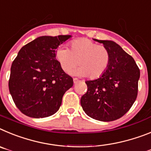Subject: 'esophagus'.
<instances>
[{"mask_svg": "<svg viewBox=\"0 0 151 151\" xmlns=\"http://www.w3.org/2000/svg\"><path fill=\"white\" fill-rule=\"evenodd\" d=\"M73 81H74V83L75 84V83H77V82L79 81V80L77 79V78H74V79H73Z\"/></svg>", "mask_w": 151, "mask_h": 151, "instance_id": "1", "label": "esophagus"}]
</instances>
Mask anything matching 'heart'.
Wrapping results in <instances>:
<instances>
[{"label": "heart", "mask_w": 151, "mask_h": 151, "mask_svg": "<svg viewBox=\"0 0 151 151\" xmlns=\"http://www.w3.org/2000/svg\"><path fill=\"white\" fill-rule=\"evenodd\" d=\"M70 46V50L61 46L55 52L56 59L64 71L70 72L78 63L80 67L74 74L81 77L86 75L89 78L94 79L100 77L108 69L110 53L104 45L82 38L72 41Z\"/></svg>", "instance_id": "1"}]
</instances>
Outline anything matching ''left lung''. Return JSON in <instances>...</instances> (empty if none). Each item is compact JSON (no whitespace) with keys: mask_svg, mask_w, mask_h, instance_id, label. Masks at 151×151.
<instances>
[{"mask_svg":"<svg viewBox=\"0 0 151 151\" xmlns=\"http://www.w3.org/2000/svg\"><path fill=\"white\" fill-rule=\"evenodd\" d=\"M93 40L108 48L110 64L98 79L86 81L87 91L81 97V106L92 119L114 121L122 117L136 100L140 70L133 58L117 43Z\"/></svg>","mask_w":151,"mask_h":151,"instance_id":"1","label":"left lung"}]
</instances>
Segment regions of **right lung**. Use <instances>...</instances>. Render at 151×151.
<instances>
[{"mask_svg": "<svg viewBox=\"0 0 151 151\" xmlns=\"http://www.w3.org/2000/svg\"><path fill=\"white\" fill-rule=\"evenodd\" d=\"M71 36H44L22 47L10 68L9 90L14 103L29 117L45 118L59 109L73 78L60 66L55 52Z\"/></svg>", "mask_w": 151, "mask_h": 151, "instance_id": "1", "label": "right lung"}]
</instances>
